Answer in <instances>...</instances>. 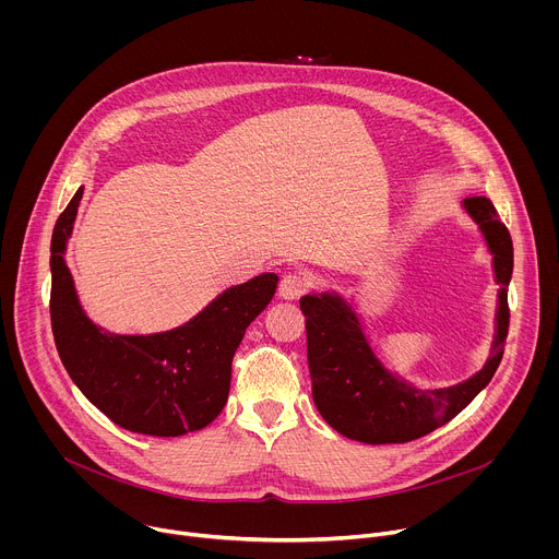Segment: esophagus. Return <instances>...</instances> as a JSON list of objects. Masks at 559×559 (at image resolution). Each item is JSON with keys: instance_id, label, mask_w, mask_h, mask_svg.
I'll return each mask as SVG.
<instances>
[{"instance_id": "1", "label": "esophagus", "mask_w": 559, "mask_h": 559, "mask_svg": "<svg viewBox=\"0 0 559 559\" xmlns=\"http://www.w3.org/2000/svg\"><path fill=\"white\" fill-rule=\"evenodd\" d=\"M307 287H309V278L305 274L289 272V274L283 276L278 292H281L283 298H298L300 294H305Z\"/></svg>"}]
</instances>
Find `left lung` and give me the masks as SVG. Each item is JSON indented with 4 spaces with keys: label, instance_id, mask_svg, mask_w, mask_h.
Here are the masks:
<instances>
[{
    "label": "left lung",
    "instance_id": "1",
    "mask_svg": "<svg viewBox=\"0 0 559 559\" xmlns=\"http://www.w3.org/2000/svg\"><path fill=\"white\" fill-rule=\"evenodd\" d=\"M493 254L500 289L498 334L487 365L468 380L447 389H416L389 373L373 356L358 316L334 294L302 296L307 362L316 409L345 438L367 444L412 442L453 420L493 378L509 330L507 287L513 274V243L507 225L487 197L464 199Z\"/></svg>",
    "mask_w": 559,
    "mask_h": 559
}]
</instances>
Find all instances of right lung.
<instances>
[{"instance_id":"1","label":"right lung","mask_w":559,"mask_h":559,"mask_svg":"<svg viewBox=\"0 0 559 559\" xmlns=\"http://www.w3.org/2000/svg\"><path fill=\"white\" fill-rule=\"evenodd\" d=\"M82 194L79 188L61 212L50 241V323L68 376L128 431L175 438L207 427L227 403L234 352L272 300L278 276L267 272L225 289L177 330L110 334L84 313L63 263Z\"/></svg>"}]
</instances>
